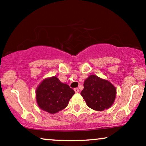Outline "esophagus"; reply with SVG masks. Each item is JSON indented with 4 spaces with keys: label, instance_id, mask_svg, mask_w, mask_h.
<instances>
[{
    "label": "esophagus",
    "instance_id": "esophagus-1",
    "mask_svg": "<svg viewBox=\"0 0 146 146\" xmlns=\"http://www.w3.org/2000/svg\"><path fill=\"white\" fill-rule=\"evenodd\" d=\"M74 91L76 93H78L79 92V89L78 88H74Z\"/></svg>",
    "mask_w": 146,
    "mask_h": 146
}]
</instances>
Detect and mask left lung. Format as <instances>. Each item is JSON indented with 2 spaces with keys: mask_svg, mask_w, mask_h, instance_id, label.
Masks as SVG:
<instances>
[{
  "mask_svg": "<svg viewBox=\"0 0 146 146\" xmlns=\"http://www.w3.org/2000/svg\"><path fill=\"white\" fill-rule=\"evenodd\" d=\"M80 94L89 108L103 111L114 103L116 88L108 80L90 75L84 82V89Z\"/></svg>",
  "mask_w": 146,
  "mask_h": 146,
  "instance_id": "obj_1",
  "label": "left lung"
}]
</instances>
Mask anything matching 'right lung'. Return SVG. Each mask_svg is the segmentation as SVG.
Wrapping results in <instances>:
<instances>
[{
  "mask_svg": "<svg viewBox=\"0 0 146 146\" xmlns=\"http://www.w3.org/2000/svg\"><path fill=\"white\" fill-rule=\"evenodd\" d=\"M75 92L56 76L46 78L36 90L37 104L42 110L53 114L67 106Z\"/></svg>",
  "mask_w": 146,
  "mask_h": 146,
  "instance_id": "1",
  "label": "right lung"
}]
</instances>
